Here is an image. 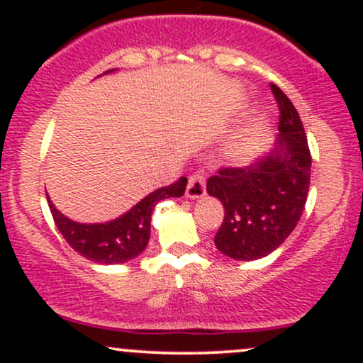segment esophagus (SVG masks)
Returning <instances> with one entry per match:
<instances>
[{
  "label": "esophagus",
  "mask_w": 363,
  "mask_h": 363,
  "mask_svg": "<svg viewBox=\"0 0 363 363\" xmlns=\"http://www.w3.org/2000/svg\"><path fill=\"white\" fill-rule=\"evenodd\" d=\"M206 193V181H205V174L203 172H194L189 176V181H187V189H186V196L187 198L194 199V198H201Z\"/></svg>",
  "instance_id": "34e87169"
}]
</instances>
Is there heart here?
I'll use <instances>...</instances> for the list:
<instances>
[{
  "label": "heart",
  "mask_w": 363,
  "mask_h": 363,
  "mask_svg": "<svg viewBox=\"0 0 363 363\" xmlns=\"http://www.w3.org/2000/svg\"><path fill=\"white\" fill-rule=\"evenodd\" d=\"M262 145H264V128L254 126L247 129V131H244L240 136H237L228 145L227 155L234 162H239V164H247V162H251L257 157Z\"/></svg>",
  "instance_id": "obj_1"
}]
</instances>
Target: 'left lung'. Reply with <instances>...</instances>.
I'll list each match as a JSON object with an SVG mask.
<instances>
[{"mask_svg":"<svg viewBox=\"0 0 363 363\" xmlns=\"http://www.w3.org/2000/svg\"><path fill=\"white\" fill-rule=\"evenodd\" d=\"M272 91L280 109L274 148L247 167L220 169L206 182L225 210L215 245L232 259H261L280 247L309 194L312 158L303 124L281 89L272 83Z\"/></svg>","mask_w":363,"mask_h":363,"instance_id":"8db88e82","label":"left lung"}]
</instances>
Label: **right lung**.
Masks as SVG:
<instances>
[{"mask_svg":"<svg viewBox=\"0 0 363 363\" xmlns=\"http://www.w3.org/2000/svg\"><path fill=\"white\" fill-rule=\"evenodd\" d=\"M114 72L109 69L107 73ZM187 179L181 177L167 187L153 191L136 203L119 218L106 223H78L65 216L52 205L48 196L49 208L57 230L78 254L99 264H119L140 256L150 240V222L153 208L167 198H181L186 191Z\"/></svg>","mask_w":363,"mask_h":363,"instance_id":"obj_1","label":"right lung"}]
</instances>
